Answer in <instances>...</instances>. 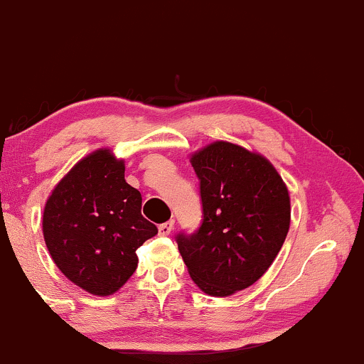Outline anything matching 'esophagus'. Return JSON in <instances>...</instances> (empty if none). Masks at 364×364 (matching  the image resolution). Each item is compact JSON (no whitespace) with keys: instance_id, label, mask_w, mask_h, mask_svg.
Instances as JSON below:
<instances>
[{"instance_id":"34e87169","label":"esophagus","mask_w":364,"mask_h":364,"mask_svg":"<svg viewBox=\"0 0 364 364\" xmlns=\"http://www.w3.org/2000/svg\"><path fill=\"white\" fill-rule=\"evenodd\" d=\"M173 228H174V222H173V220H169V222L161 223L159 227H158L159 235H169V233L173 232Z\"/></svg>"}]
</instances>
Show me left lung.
Returning a JSON list of instances; mask_svg holds the SVG:
<instances>
[{"mask_svg":"<svg viewBox=\"0 0 364 364\" xmlns=\"http://www.w3.org/2000/svg\"><path fill=\"white\" fill-rule=\"evenodd\" d=\"M203 222L176 243L191 279L208 296L250 287L272 265L291 225L285 183L264 156L216 141L191 156Z\"/></svg>","mask_w":364,"mask_h":364,"instance_id":"left-lung-1","label":"left lung"}]
</instances>
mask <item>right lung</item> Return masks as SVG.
Instances as JSON below:
<instances>
[{
  "label": "right lung",
  "mask_w": 364,
  "mask_h": 364,
  "mask_svg": "<svg viewBox=\"0 0 364 364\" xmlns=\"http://www.w3.org/2000/svg\"><path fill=\"white\" fill-rule=\"evenodd\" d=\"M109 149L85 156L55 186L43 237L60 272L94 296H110L134 274L136 250L158 228L141 215V193Z\"/></svg>",
  "instance_id": "right-lung-1"
}]
</instances>
